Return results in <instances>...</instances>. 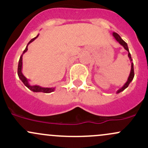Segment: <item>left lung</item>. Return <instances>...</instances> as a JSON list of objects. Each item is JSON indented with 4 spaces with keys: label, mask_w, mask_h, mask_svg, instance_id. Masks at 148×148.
<instances>
[{
    "label": "left lung",
    "mask_w": 148,
    "mask_h": 148,
    "mask_svg": "<svg viewBox=\"0 0 148 148\" xmlns=\"http://www.w3.org/2000/svg\"><path fill=\"white\" fill-rule=\"evenodd\" d=\"M112 36H113L114 37V38H115V39H116V41H117L120 45H122V46L124 48L125 50H127V51H128V56H129V58L130 61H131V71H130V74H129V78H128V79H127V82L125 83L124 85L123 86L121 87V88H119V90H118L117 91H116V93H119L120 92L123 91V90H124V89H126V88L129 86L130 83L132 82L133 79H134V63H133V60H132V58H131V54H130V53H129V48H128L127 43H126V42H125L124 40L121 38V36H120L118 34L115 33V32H113Z\"/></svg>",
    "instance_id": "obj_1"
}]
</instances>
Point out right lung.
Returning a JSON list of instances; mask_svg holds the SVG:
<instances>
[{
    "label": "right lung",
    "mask_w": 148,
    "mask_h": 148,
    "mask_svg": "<svg viewBox=\"0 0 148 148\" xmlns=\"http://www.w3.org/2000/svg\"><path fill=\"white\" fill-rule=\"evenodd\" d=\"M38 35L39 34L37 35L35 38H32V39L29 42L28 44L27 45V47H26L25 50L23 51V53H22V56H20V58H19V63H18V68H17V74H18L19 79L23 82V84L26 86L28 88L29 90H32L33 92H45V93H50V92L54 91V90H56V88H44V87L40 86H38V85H33V86L31 85L29 82V79H27V78L24 77V74H22V56H23V55L27 51V50H28V45L30 44L32 41H34V40L38 36Z\"/></svg>",
    "instance_id": "add662e5"
}]
</instances>
